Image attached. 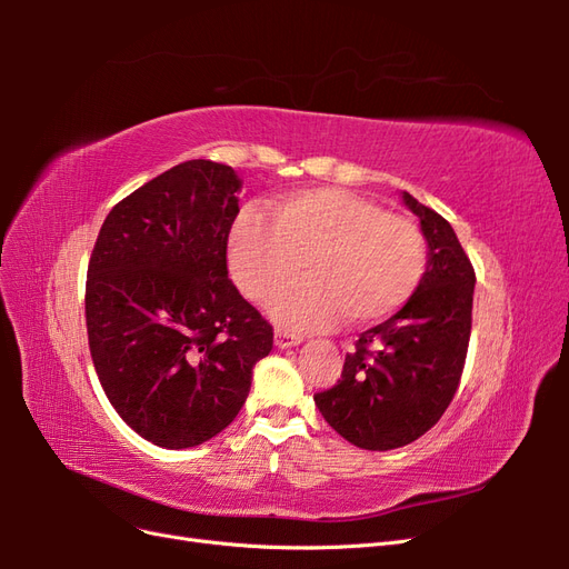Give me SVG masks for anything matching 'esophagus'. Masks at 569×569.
Returning a JSON list of instances; mask_svg holds the SVG:
<instances>
[{"label":"esophagus","instance_id":"34e87169","mask_svg":"<svg viewBox=\"0 0 569 569\" xmlns=\"http://www.w3.org/2000/svg\"><path fill=\"white\" fill-rule=\"evenodd\" d=\"M301 341V335H295V332H287V330H274V347L280 349H287V347H297V343Z\"/></svg>","mask_w":569,"mask_h":569}]
</instances>
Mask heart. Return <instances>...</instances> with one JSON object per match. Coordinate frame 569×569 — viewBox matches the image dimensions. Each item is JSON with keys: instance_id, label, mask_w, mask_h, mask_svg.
<instances>
[{"instance_id": "obj_1", "label": "heart", "mask_w": 569, "mask_h": 569, "mask_svg": "<svg viewBox=\"0 0 569 569\" xmlns=\"http://www.w3.org/2000/svg\"><path fill=\"white\" fill-rule=\"evenodd\" d=\"M303 272L308 282L278 303L291 327L351 325L393 316L427 270V239L416 220L337 187L306 189L272 203V222L244 213L230 234V270L253 303H270Z\"/></svg>"}]
</instances>
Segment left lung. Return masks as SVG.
I'll return each mask as SVG.
<instances>
[{"label":"left lung","instance_id":"1","mask_svg":"<svg viewBox=\"0 0 569 569\" xmlns=\"http://www.w3.org/2000/svg\"><path fill=\"white\" fill-rule=\"evenodd\" d=\"M429 247L416 295L358 337L337 385L313 401L358 449L389 451L420 439L453 401L472 330L475 268L449 220L403 192Z\"/></svg>","mask_w":569,"mask_h":569}]
</instances>
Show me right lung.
<instances>
[{
	"label": "right lung",
	"instance_id": "add662e5",
	"mask_svg": "<svg viewBox=\"0 0 569 569\" xmlns=\"http://www.w3.org/2000/svg\"><path fill=\"white\" fill-rule=\"evenodd\" d=\"M239 184L230 166H173L113 206L90 256L97 377L123 422L163 449L222 432L272 349V325L228 278Z\"/></svg>",
	"mask_w": 569,
	"mask_h": 569
}]
</instances>
